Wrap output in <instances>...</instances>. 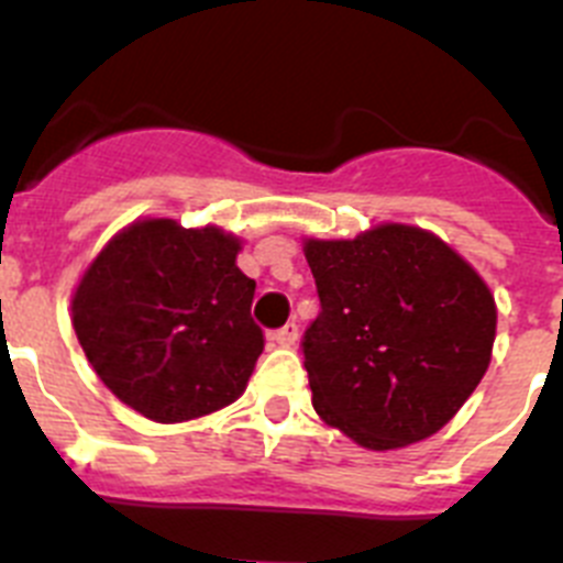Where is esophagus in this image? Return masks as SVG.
Here are the masks:
<instances>
[{"label": "esophagus", "instance_id": "obj_1", "mask_svg": "<svg viewBox=\"0 0 563 563\" xmlns=\"http://www.w3.org/2000/svg\"><path fill=\"white\" fill-rule=\"evenodd\" d=\"M271 338L278 343V346H296L298 324H296V321H290V324H285L282 330H273Z\"/></svg>", "mask_w": 563, "mask_h": 563}]
</instances>
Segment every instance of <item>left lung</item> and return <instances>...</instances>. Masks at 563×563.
<instances>
[{
    "label": "left lung",
    "instance_id": "left-lung-1",
    "mask_svg": "<svg viewBox=\"0 0 563 563\" xmlns=\"http://www.w3.org/2000/svg\"><path fill=\"white\" fill-rule=\"evenodd\" d=\"M305 256L321 312L301 350L321 420L372 451L437 434L490 363L496 305L479 273L411 225L307 239Z\"/></svg>",
    "mask_w": 563,
    "mask_h": 563
}]
</instances>
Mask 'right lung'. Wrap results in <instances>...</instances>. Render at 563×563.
<instances>
[{
    "instance_id": "obj_1",
    "label": "right lung",
    "mask_w": 563,
    "mask_h": 563,
    "mask_svg": "<svg viewBox=\"0 0 563 563\" xmlns=\"http://www.w3.org/2000/svg\"><path fill=\"white\" fill-rule=\"evenodd\" d=\"M236 253L231 233L174 220L134 222L98 253L73 296V327L118 400L183 422L245 391L265 332Z\"/></svg>"
}]
</instances>
